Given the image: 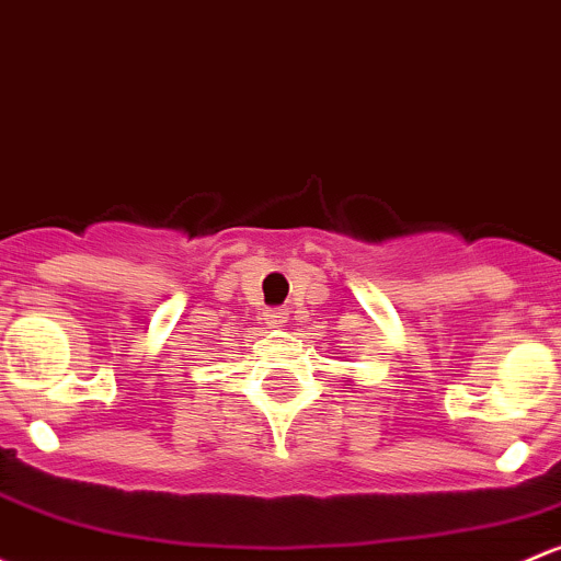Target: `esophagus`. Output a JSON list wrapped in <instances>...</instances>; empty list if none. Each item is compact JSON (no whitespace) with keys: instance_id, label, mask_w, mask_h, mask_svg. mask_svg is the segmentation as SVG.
Returning <instances> with one entry per match:
<instances>
[{"instance_id":"obj_1","label":"esophagus","mask_w":561,"mask_h":561,"mask_svg":"<svg viewBox=\"0 0 561 561\" xmlns=\"http://www.w3.org/2000/svg\"><path fill=\"white\" fill-rule=\"evenodd\" d=\"M263 319H266V324L271 330H279V328H285V322L290 319V311H287V309H266V311H263Z\"/></svg>"}]
</instances>
